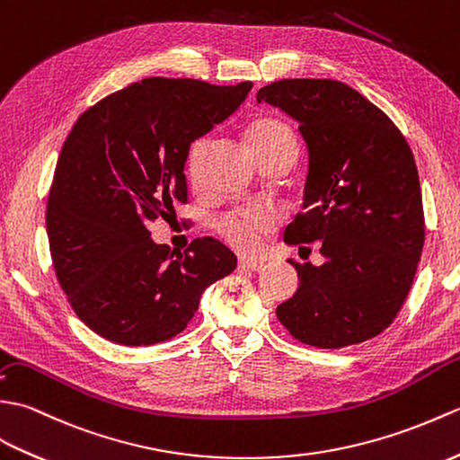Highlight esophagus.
<instances>
[{"label": "esophagus", "instance_id": "esophagus-1", "mask_svg": "<svg viewBox=\"0 0 460 460\" xmlns=\"http://www.w3.org/2000/svg\"><path fill=\"white\" fill-rule=\"evenodd\" d=\"M240 270H248V271H260L263 270V261L260 260H240Z\"/></svg>", "mask_w": 460, "mask_h": 460}]
</instances>
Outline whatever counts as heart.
<instances>
[{
	"instance_id": "1",
	"label": "heart",
	"mask_w": 460,
	"mask_h": 460,
	"mask_svg": "<svg viewBox=\"0 0 460 460\" xmlns=\"http://www.w3.org/2000/svg\"><path fill=\"white\" fill-rule=\"evenodd\" d=\"M248 144L258 159L263 157L265 153L279 149H291L293 153H297V139H295L291 128L273 118H261L253 121L248 129ZM210 146L212 141L208 136H202L190 144L187 169L195 182H199L202 177L204 161H207ZM275 222H278V217H275L273 210L263 207H250L238 208L230 212L228 217H224L218 224V230L232 248L243 253H252L261 246L263 236L275 226Z\"/></svg>"
}]
</instances>
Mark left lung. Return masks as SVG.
I'll list each match as a JSON object with an SVG mask.
<instances>
[{
  "mask_svg": "<svg viewBox=\"0 0 460 460\" xmlns=\"http://www.w3.org/2000/svg\"><path fill=\"white\" fill-rule=\"evenodd\" d=\"M256 100L297 121L307 146L303 214L285 243L323 242L324 258L319 268L293 263L299 289L278 319L316 349L368 341L402 309L423 250L413 153L380 108L336 80H279Z\"/></svg>",
  "mask_w": 460,
  "mask_h": 460,
  "instance_id": "1",
  "label": "left lung"
}]
</instances>
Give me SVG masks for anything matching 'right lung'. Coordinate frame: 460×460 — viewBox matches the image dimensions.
<instances>
[{"label": "right lung", "instance_id": "obj_1", "mask_svg": "<svg viewBox=\"0 0 460 460\" xmlns=\"http://www.w3.org/2000/svg\"><path fill=\"white\" fill-rule=\"evenodd\" d=\"M252 86L146 78L78 118L49 192L47 234L60 288L96 334L124 346L169 341L208 285L236 270L222 242L197 238L175 253L151 240L149 224L187 202L190 144L230 118Z\"/></svg>", "mask_w": 460, "mask_h": 460}]
</instances>
